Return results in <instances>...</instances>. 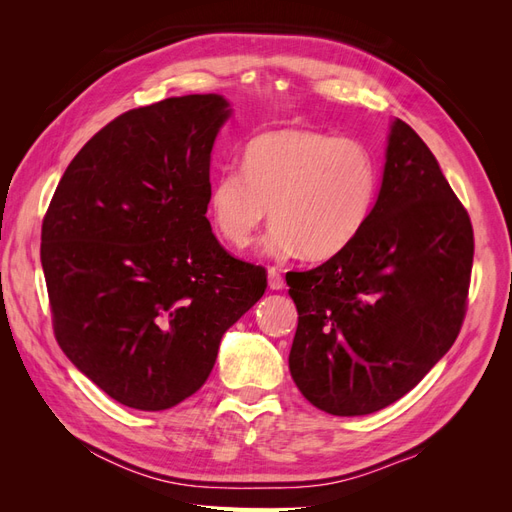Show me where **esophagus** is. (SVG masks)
Here are the masks:
<instances>
[{
  "instance_id": "obj_1",
  "label": "esophagus",
  "mask_w": 512,
  "mask_h": 512,
  "mask_svg": "<svg viewBox=\"0 0 512 512\" xmlns=\"http://www.w3.org/2000/svg\"><path fill=\"white\" fill-rule=\"evenodd\" d=\"M267 284L271 290H282L284 288V277L280 275V271H277L275 267H271L267 271Z\"/></svg>"
}]
</instances>
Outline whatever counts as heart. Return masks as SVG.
<instances>
[{"instance_id":"1","label":"heart","mask_w":512,"mask_h":512,"mask_svg":"<svg viewBox=\"0 0 512 512\" xmlns=\"http://www.w3.org/2000/svg\"><path fill=\"white\" fill-rule=\"evenodd\" d=\"M378 196L371 153L350 138L307 128H280L247 141L241 173L226 170L207 192L213 230L245 250L258 228L275 224L265 254H303L322 262L342 254L365 228Z\"/></svg>"}]
</instances>
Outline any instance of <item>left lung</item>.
Instances as JSON below:
<instances>
[{"label": "left lung", "instance_id": "left-lung-1", "mask_svg": "<svg viewBox=\"0 0 512 512\" xmlns=\"http://www.w3.org/2000/svg\"><path fill=\"white\" fill-rule=\"evenodd\" d=\"M472 256L468 211L423 138L393 119L361 235L324 265L286 275L299 312L288 367L309 404L361 416L412 391L455 344Z\"/></svg>", "mask_w": 512, "mask_h": 512}]
</instances>
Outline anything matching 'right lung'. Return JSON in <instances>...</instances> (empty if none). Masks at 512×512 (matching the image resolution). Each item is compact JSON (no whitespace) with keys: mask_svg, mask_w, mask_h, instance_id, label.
Returning <instances> with one entry per match:
<instances>
[{"mask_svg":"<svg viewBox=\"0 0 512 512\" xmlns=\"http://www.w3.org/2000/svg\"><path fill=\"white\" fill-rule=\"evenodd\" d=\"M218 94L134 108L76 153L42 222L55 335L119 404L158 412L194 395L224 333L267 288L207 220Z\"/></svg>","mask_w":512,"mask_h":512,"instance_id":"right-lung-1","label":"right lung"}]
</instances>
